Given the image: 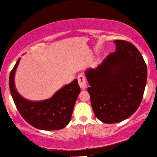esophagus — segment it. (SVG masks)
Instances as JSON below:
<instances>
[{"label": "esophagus", "instance_id": "esophagus-1", "mask_svg": "<svg viewBox=\"0 0 157 157\" xmlns=\"http://www.w3.org/2000/svg\"><path fill=\"white\" fill-rule=\"evenodd\" d=\"M77 80H78V83L81 89L85 90L87 87V80L85 76H83L82 75H79L77 77Z\"/></svg>", "mask_w": 157, "mask_h": 157}]
</instances>
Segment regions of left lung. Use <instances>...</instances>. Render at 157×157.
Segmentation results:
<instances>
[{"label": "left lung", "instance_id": "left-lung-1", "mask_svg": "<svg viewBox=\"0 0 157 157\" xmlns=\"http://www.w3.org/2000/svg\"><path fill=\"white\" fill-rule=\"evenodd\" d=\"M114 43L116 51L85 72L94 114L107 124L122 122L136 112L147 80L146 64L136 46L121 40Z\"/></svg>", "mask_w": 157, "mask_h": 157}]
</instances>
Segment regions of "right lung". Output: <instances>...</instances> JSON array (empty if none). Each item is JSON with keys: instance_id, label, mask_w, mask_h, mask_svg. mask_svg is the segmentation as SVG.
<instances>
[{"instance_id": "add662e5", "label": "right lung", "mask_w": 157, "mask_h": 157, "mask_svg": "<svg viewBox=\"0 0 157 157\" xmlns=\"http://www.w3.org/2000/svg\"><path fill=\"white\" fill-rule=\"evenodd\" d=\"M20 58L18 59L9 77V89L18 111L27 122L43 130H61L70 122L75 102L80 93L77 79L65 85L51 98L39 101L26 99L17 92L14 75Z\"/></svg>"}]
</instances>
